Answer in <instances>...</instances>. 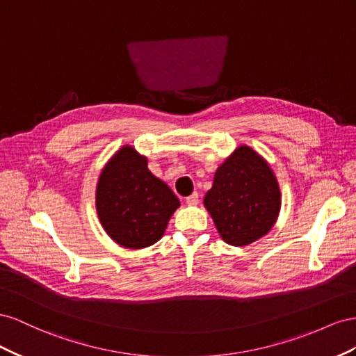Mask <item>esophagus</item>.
Masks as SVG:
<instances>
[{
  "label": "esophagus",
  "mask_w": 356,
  "mask_h": 356,
  "mask_svg": "<svg viewBox=\"0 0 356 356\" xmlns=\"http://www.w3.org/2000/svg\"><path fill=\"white\" fill-rule=\"evenodd\" d=\"M198 198H200V195L197 194V192H194V194H191L188 198H186V202L189 206H195V204H198Z\"/></svg>",
  "instance_id": "34e87169"
}]
</instances>
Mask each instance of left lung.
Wrapping results in <instances>:
<instances>
[{
	"label": "left lung",
	"mask_w": 356,
	"mask_h": 356,
	"mask_svg": "<svg viewBox=\"0 0 356 356\" xmlns=\"http://www.w3.org/2000/svg\"><path fill=\"white\" fill-rule=\"evenodd\" d=\"M273 170L249 146H238L216 170L204 206L219 236L231 246H248L273 228L280 211Z\"/></svg>",
	"instance_id": "obj_1"
}]
</instances>
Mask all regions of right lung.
<instances>
[{
	"label": "right lung",
	"instance_id": "1",
	"mask_svg": "<svg viewBox=\"0 0 356 356\" xmlns=\"http://www.w3.org/2000/svg\"><path fill=\"white\" fill-rule=\"evenodd\" d=\"M95 206L111 240L127 249H143L164 236L180 201L149 171L146 156L124 146L101 171Z\"/></svg>",
	"mask_w": 356,
	"mask_h": 356
}]
</instances>
